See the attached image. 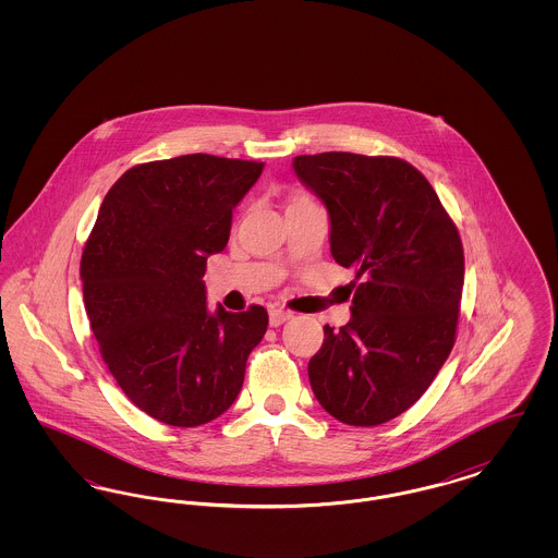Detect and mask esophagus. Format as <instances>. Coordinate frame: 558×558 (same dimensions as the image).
<instances>
[{
	"label": "esophagus",
	"instance_id": "1",
	"mask_svg": "<svg viewBox=\"0 0 558 558\" xmlns=\"http://www.w3.org/2000/svg\"><path fill=\"white\" fill-rule=\"evenodd\" d=\"M289 318H291V312H287L282 307H271L269 310V326H280Z\"/></svg>",
	"mask_w": 558,
	"mask_h": 558
}]
</instances>
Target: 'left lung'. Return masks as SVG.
<instances>
[{"instance_id":"obj_1","label":"left lung","mask_w":558,"mask_h":558,"mask_svg":"<svg viewBox=\"0 0 558 558\" xmlns=\"http://www.w3.org/2000/svg\"><path fill=\"white\" fill-rule=\"evenodd\" d=\"M296 178L330 217V253L355 280L351 319L324 326L310 360L319 405L351 426L414 405L450 355L464 284L456 223L425 175L398 157L301 155Z\"/></svg>"}]
</instances>
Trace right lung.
<instances>
[{"label":"right lung","instance_id":"add662e5","mask_svg":"<svg viewBox=\"0 0 558 558\" xmlns=\"http://www.w3.org/2000/svg\"><path fill=\"white\" fill-rule=\"evenodd\" d=\"M264 162L184 155L142 162L108 190L81 255L92 332L117 385L148 416L198 426L239 398L267 312L209 314L207 257Z\"/></svg>","mask_w":558,"mask_h":558}]
</instances>
